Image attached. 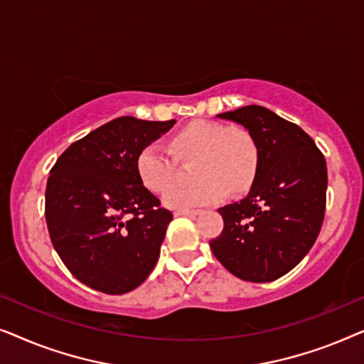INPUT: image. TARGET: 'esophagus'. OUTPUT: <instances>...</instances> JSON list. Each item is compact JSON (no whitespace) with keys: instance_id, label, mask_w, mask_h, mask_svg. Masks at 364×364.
Returning <instances> with one entry per match:
<instances>
[{"instance_id":"1","label":"esophagus","mask_w":364,"mask_h":364,"mask_svg":"<svg viewBox=\"0 0 364 364\" xmlns=\"http://www.w3.org/2000/svg\"><path fill=\"white\" fill-rule=\"evenodd\" d=\"M198 213H200V210H198V208H178V210L173 212V215H176V217H178V215H191V217H193V215H198Z\"/></svg>"}]
</instances>
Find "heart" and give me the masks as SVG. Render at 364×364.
<instances>
[{
	"label": "heart",
	"instance_id": "obj_1",
	"mask_svg": "<svg viewBox=\"0 0 364 364\" xmlns=\"http://www.w3.org/2000/svg\"><path fill=\"white\" fill-rule=\"evenodd\" d=\"M168 157L157 144H147L137 152L134 167L139 182L152 193L171 187L176 162L192 161L188 186L172 187L164 202L168 207L186 208L210 205L230 196L248 192L260 168V151L247 129L230 127L218 121L196 119L173 132L167 142Z\"/></svg>",
	"mask_w": 364,
	"mask_h": 364
}]
</instances>
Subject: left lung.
Segmentation results:
<instances>
[{
  "instance_id": "8db88e82",
  "label": "left lung",
  "mask_w": 364,
  "mask_h": 364,
  "mask_svg": "<svg viewBox=\"0 0 364 364\" xmlns=\"http://www.w3.org/2000/svg\"><path fill=\"white\" fill-rule=\"evenodd\" d=\"M218 117L248 129L260 151V168L248 197L220 207L223 230L213 255L232 275L267 283L295 268L321 230L326 208V161L308 134L262 106Z\"/></svg>"
}]
</instances>
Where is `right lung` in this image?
Wrapping results in <instances>:
<instances>
[{
    "instance_id": "add662e5",
    "label": "right lung",
    "mask_w": 364,
    "mask_h": 364,
    "mask_svg": "<svg viewBox=\"0 0 364 364\" xmlns=\"http://www.w3.org/2000/svg\"><path fill=\"white\" fill-rule=\"evenodd\" d=\"M173 122L112 119L73 142L49 172V238L68 270L92 290L124 295L156 267L172 212L141 186L134 161Z\"/></svg>"
}]
</instances>
